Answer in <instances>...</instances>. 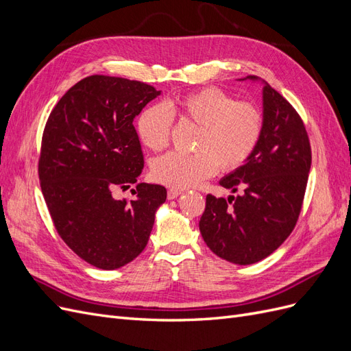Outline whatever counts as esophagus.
<instances>
[{"label":"esophagus","mask_w":351,"mask_h":351,"mask_svg":"<svg viewBox=\"0 0 351 351\" xmlns=\"http://www.w3.org/2000/svg\"><path fill=\"white\" fill-rule=\"evenodd\" d=\"M180 195H182V190H178V189H169L168 193H167L168 199H176V197H178Z\"/></svg>","instance_id":"34e87169"}]
</instances>
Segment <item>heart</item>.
I'll return each instance as SVG.
<instances>
[{"label": "heart", "instance_id": "obj_1", "mask_svg": "<svg viewBox=\"0 0 351 351\" xmlns=\"http://www.w3.org/2000/svg\"><path fill=\"white\" fill-rule=\"evenodd\" d=\"M173 117L197 125L195 152H169L152 165L156 182L173 189L199 184L217 173H230L246 164L259 146L265 130V114L256 104L236 101L219 88H204L146 107L136 121L142 143L159 152L169 143Z\"/></svg>", "mask_w": 351, "mask_h": 351}]
</instances>
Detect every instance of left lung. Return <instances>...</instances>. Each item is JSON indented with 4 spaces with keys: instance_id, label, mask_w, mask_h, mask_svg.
I'll return each mask as SVG.
<instances>
[{
    "instance_id": "8db88e82",
    "label": "left lung",
    "mask_w": 351,
    "mask_h": 351,
    "mask_svg": "<svg viewBox=\"0 0 351 351\" xmlns=\"http://www.w3.org/2000/svg\"><path fill=\"white\" fill-rule=\"evenodd\" d=\"M263 114L265 130L256 151L219 182L243 195H208L199 221L206 246L236 265L265 259L291 234L311 171L312 149L302 117L268 83L263 86Z\"/></svg>"
}]
</instances>
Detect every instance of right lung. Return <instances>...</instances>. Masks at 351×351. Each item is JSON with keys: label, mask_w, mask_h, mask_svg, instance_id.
<instances>
[{"label": "right lung", "mask_w": 351, "mask_h": 351, "mask_svg": "<svg viewBox=\"0 0 351 351\" xmlns=\"http://www.w3.org/2000/svg\"><path fill=\"white\" fill-rule=\"evenodd\" d=\"M159 93L143 82L93 74L64 93L45 124L38 174L49 215L67 246L99 269L139 256L167 199L164 186L147 183L132 190V200L112 197L142 173L133 120Z\"/></svg>", "instance_id": "right-lung-1"}]
</instances>
